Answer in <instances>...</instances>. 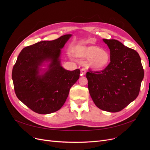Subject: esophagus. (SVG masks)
<instances>
[{
  "label": "esophagus",
  "instance_id": "1",
  "mask_svg": "<svg viewBox=\"0 0 150 150\" xmlns=\"http://www.w3.org/2000/svg\"><path fill=\"white\" fill-rule=\"evenodd\" d=\"M86 73V70L84 68L81 69V75H84Z\"/></svg>",
  "mask_w": 150,
  "mask_h": 150
}]
</instances>
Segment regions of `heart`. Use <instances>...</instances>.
Segmentation results:
<instances>
[{"instance_id":"1","label":"heart","mask_w":150,"mask_h":150,"mask_svg":"<svg viewBox=\"0 0 150 150\" xmlns=\"http://www.w3.org/2000/svg\"><path fill=\"white\" fill-rule=\"evenodd\" d=\"M76 57L89 59V66L94 70L105 69L110 62V54L96 45H78L74 49Z\"/></svg>"}]
</instances>
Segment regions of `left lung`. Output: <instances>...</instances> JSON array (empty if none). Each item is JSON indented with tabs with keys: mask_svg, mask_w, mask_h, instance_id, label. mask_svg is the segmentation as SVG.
Listing matches in <instances>:
<instances>
[{
	"mask_svg": "<svg viewBox=\"0 0 150 150\" xmlns=\"http://www.w3.org/2000/svg\"><path fill=\"white\" fill-rule=\"evenodd\" d=\"M110 50L108 66L86 73L95 105L108 112L122 111L139 96L144 70L139 53L115 39H103Z\"/></svg>",
	"mask_w": 150,
	"mask_h": 150,
	"instance_id": "8db88e82",
	"label": "left lung"
}]
</instances>
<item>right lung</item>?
I'll list each match as a JSON object with an SVG mask.
<instances>
[{"mask_svg":"<svg viewBox=\"0 0 150 150\" xmlns=\"http://www.w3.org/2000/svg\"><path fill=\"white\" fill-rule=\"evenodd\" d=\"M70 36L65 35L53 41L25 47L13 66L12 79L16 95L38 114L58 111L64 104L70 88L80 78V69L69 71L60 65L61 49ZM44 60L51 63L49 70L40 76L38 67Z\"/></svg>","mask_w":150,"mask_h":150,"instance_id":"1","label":"right lung"}]
</instances>
